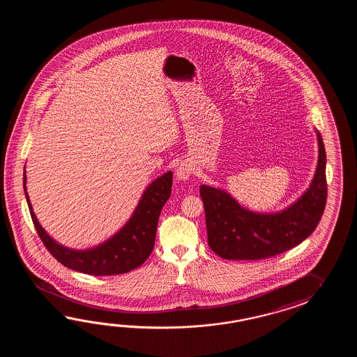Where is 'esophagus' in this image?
I'll list each match as a JSON object with an SVG mask.
<instances>
[{
	"instance_id": "esophagus-1",
	"label": "esophagus",
	"mask_w": 357,
	"mask_h": 357,
	"mask_svg": "<svg viewBox=\"0 0 357 357\" xmlns=\"http://www.w3.org/2000/svg\"><path fill=\"white\" fill-rule=\"evenodd\" d=\"M192 174V166L190 165L189 162H181L180 166L176 168V177L177 180L181 181H186L190 176Z\"/></svg>"
}]
</instances>
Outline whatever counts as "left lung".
Segmentation results:
<instances>
[{
  "mask_svg": "<svg viewBox=\"0 0 357 357\" xmlns=\"http://www.w3.org/2000/svg\"><path fill=\"white\" fill-rule=\"evenodd\" d=\"M318 163L309 188L278 212H254L240 204L226 190L200 186L208 243L227 260H259L282 254L314 232L326 202L324 143L318 130Z\"/></svg>",
  "mask_w": 357,
  "mask_h": 357,
  "instance_id": "obj_1",
  "label": "left lung"
}]
</instances>
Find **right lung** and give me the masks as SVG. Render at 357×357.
<instances>
[{
  "instance_id": "right-lung-1",
  "label": "right lung",
  "mask_w": 357,
  "mask_h": 357,
  "mask_svg": "<svg viewBox=\"0 0 357 357\" xmlns=\"http://www.w3.org/2000/svg\"><path fill=\"white\" fill-rule=\"evenodd\" d=\"M23 182L34 227L54 258L62 266L76 272L91 275H114L128 273L142 266L152 254L160 211L171 197L172 171H167L146 186L129 220L114 236L94 248L84 250L68 248L47 234L33 211L26 191L25 169Z\"/></svg>"
}]
</instances>
